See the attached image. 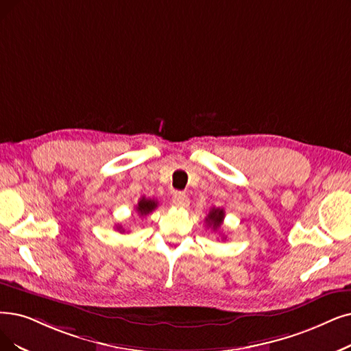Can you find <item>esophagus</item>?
I'll list each match as a JSON object with an SVG mask.
<instances>
[{"mask_svg": "<svg viewBox=\"0 0 351 351\" xmlns=\"http://www.w3.org/2000/svg\"><path fill=\"white\" fill-rule=\"evenodd\" d=\"M173 203H174L176 207L186 208V207H189L190 200H189V197H187L186 194H183V193H176V194L173 195Z\"/></svg>", "mask_w": 351, "mask_h": 351, "instance_id": "1", "label": "esophagus"}]
</instances>
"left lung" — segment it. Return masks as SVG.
Wrapping results in <instances>:
<instances>
[{
	"label": "left lung",
	"instance_id": "left-lung-1",
	"mask_svg": "<svg viewBox=\"0 0 351 351\" xmlns=\"http://www.w3.org/2000/svg\"><path fill=\"white\" fill-rule=\"evenodd\" d=\"M223 219H224V210L213 207L206 217V224L208 228H213L215 230H217L221 226Z\"/></svg>",
	"mask_w": 351,
	"mask_h": 351
}]
</instances>
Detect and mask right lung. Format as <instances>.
Wrapping results in <instances>:
<instances>
[{
	"mask_svg": "<svg viewBox=\"0 0 351 351\" xmlns=\"http://www.w3.org/2000/svg\"><path fill=\"white\" fill-rule=\"evenodd\" d=\"M157 202L156 200H151V199H145L143 197L141 200L138 202L136 204V212L139 216H147L149 215L151 212H154V210L157 208Z\"/></svg>",
	"mask_w": 351,
	"mask_h": 351,
	"instance_id": "right-lung-1",
	"label": "right lung"
}]
</instances>
